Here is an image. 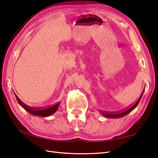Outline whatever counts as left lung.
Instances as JSON below:
<instances>
[{"mask_svg": "<svg viewBox=\"0 0 158 158\" xmlns=\"http://www.w3.org/2000/svg\"><path fill=\"white\" fill-rule=\"evenodd\" d=\"M144 93V90L143 91L141 95L139 97V98L138 99V100L136 102V103L134 105L132 106H131L130 108H129L128 109H127L126 110H124L123 112H121V113H106V112H101L102 115L105 117H106V118H120V117H122L127 115V114H129L131 111H132V110L135 109L136 107L138 105L139 102H140V99L142 98V96Z\"/></svg>", "mask_w": 158, "mask_h": 158, "instance_id": "8db88e82", "label": "left lung"}]
</instances>
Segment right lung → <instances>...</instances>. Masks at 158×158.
<instances>
[{"instance_id": "1", "label": "right lung", "mask_w": 158, "mask_h": 158, "mask_svg": "<svg viewBox=\"0 0 158 158\" xmlns=\"http://www.w3.org/2000/svg\"><path fill=\"white\" fill-rule=\"evenodd\" d=\"M15 97H16L17 100H18V103L26 110H27L28 113L32 114V115H36V116H40V117H48V116L53 115V114L56 113V110H58L59 105H60V102H57L56 104H55L54 105L48 107V108H45V109H35L34 108H32V107L25 105L24 103L22 102L21 100L19 99V98L17 96H15Z\"/></svg>"}]
</instances>
